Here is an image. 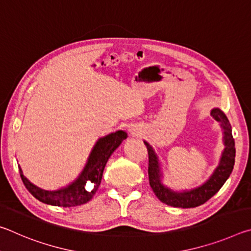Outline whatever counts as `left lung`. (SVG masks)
<instances>
[{"mask_svg": "<svg viewBox=\"0 0 251 251\" xmlns=\"http://www.w3.org/2000/svg\"><path fill=\"white\" fill-rule=\"evenodd\" d=\"M211 116L220 123L224 129L225 150L223 151L222 158H220L219 165L215 169V172L212 173L209 179L205 184L197 187V188L177 193L164 186L160 179L161 174L158 157H157L150 144L144 142L148 151V178H150V185L152 192L155 193L156 197L161 202L178 208H194L201 206L214 196L216 193H218V190L222 188L223 185L228 179V177L230 176L233 165H235L236 156L235 139H233L231 134V126L229 124L226 115L219 108L212 109Z\"/></svg>", "mask_w": 251, "mask_h": 251, "instance_id": "1", "label": "left lung"}]
</instances>
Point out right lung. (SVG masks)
I'll return each mask as SVG.
<instances>
[{
  "label": "right lung",
  "instance_id": "right-lung-1",
  "mask_svg": "<svg viewBox=\"0 0 251 251\" xmlns=\"http://www.w3.org/2000/svg\"><path fill=\"white\" fill-rule=\"evenodd\" d=\"M127 138L124 130H117L107 136L100 138L88 157L83 172L72 184L58 190H44L33 185L19 166L20 175L23 184L34 197L40 201L52 206L75 207L90 201L100 185L105 165L110 155Z\"/></svg>",
  "mask_w": 251,
  "mask_h": 251
}]
</instances>
